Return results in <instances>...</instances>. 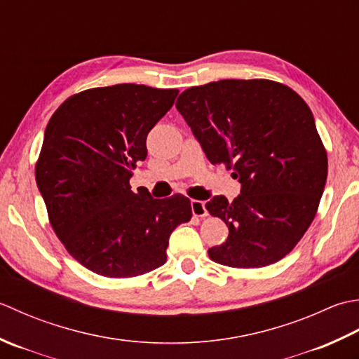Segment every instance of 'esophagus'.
I'll use <instances>...</instances> for the list:
<instances>
[{
    "label": "esophagus",
    "mask_w": 359,
    "mask_h": 359,
    "mask_svg": "<svg viewBox=\"0 0 359 359\" xmlns=\"http://www.w3.org/2000/svg\"><path fill=\"white\" fill-rule=\"evenodd\" d=\"M190 208H192V214L195 217H206L208 215L206 206H204V203L200 201V200H192V201H190Z\"/></svg>",
    "instance_id": "1"
}]
</instances>
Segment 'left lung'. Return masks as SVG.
I'll return each instance as SVG.
<instances>
[{
    "label": "left lung",
    "instance_id": "1",
    "mask_svg": "<svg viewBox=\"0 0 359 359\" xmlns=\"http://www.w3.org/2000/svg\"><path fill=\"white\" fill-rule=\"evenodd\" d=\"M177 109L210 163L241 182L232 203L223 195L206 203L229 228L209 257L231 268L283 259L310 228L327 181V151L309 105L274 80L228 79L189 88Z\"/></svg>",
    "mask_w": 359,
    "mask_h": 359
}]
</instances>
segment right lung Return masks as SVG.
<instances>
[{
  "instance_id": "obj_1",
  "label": "right lung",
  "mask_w": 359,
  "mask_h": 359,
  "mask_svg": "<svg viewBox=\"0 0 359 359\" xmlns=\"http://www.w3.org/2000/svg\"><path fill=\"white\" fill-rule=\"evenodd\" d=\"M178 90L121 83L68 97L49 119L35 181L49 223L90 271L126 279L163 266L173 229L192 218L181 194L156 200L130 187L147 135Z\"/></svg>"
}]
</instances>
